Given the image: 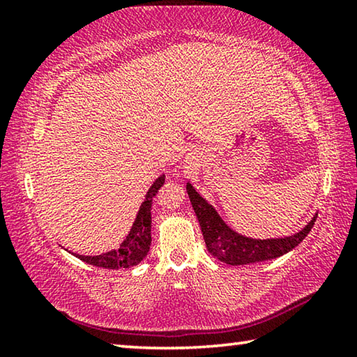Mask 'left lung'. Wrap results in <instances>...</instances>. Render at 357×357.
Listing matches in <instances>:
<instances>
[{
  "label": "left lung",
  "instance_id": "obj_1",
  "mask_svg": "<svg viewBox=\"0 0 357 357\" xmlns=\"http://www.w3.org/2000/svg\"><path fill=\"white\" fill-rule=\"evenodd\" d=\"M187 193H189L192 208L195 211L197 219L200 222L204 243L211 255L220 259L222 263L231 266H243L266 261V259H274L285 255L293 250L296 245L302 243L310 229L315 225L317 215L301 229V231L291 234V236L283 238H271V239H253L243 236L229 228L217 211L198 193L190 183H187Z\"/></svg>",
  "mask_w": 357,
  "mask_h": 357
}]
</instances>
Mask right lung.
I'll return each instance as SVG.
<instances>
[{"mask_svg": "<svg viewBox=\"0 0 357 357\" xmlns=\"http://www.w3.org/2000/svg\"><path fill=\"white\" fill-rule=\"evenodd\" d=\"M165 183V174H160L157 178L153 185L149 187L146 192V197L142 203L140 209H138L137 217L132 228L126 239L121 243L118 249H113L110 252L100 253V255H78L74 253L77 258H80L82 261L98 266V268L105 269H123V268H132L137 266L140 261H143L144 257L148 255L149 247H151V206H153V198L155 193Z\"/></svg>", "mask_w": 357, "mask_h": 357, "instance_id": "right-lung-1", "label": "right lung"}]
</instances>
